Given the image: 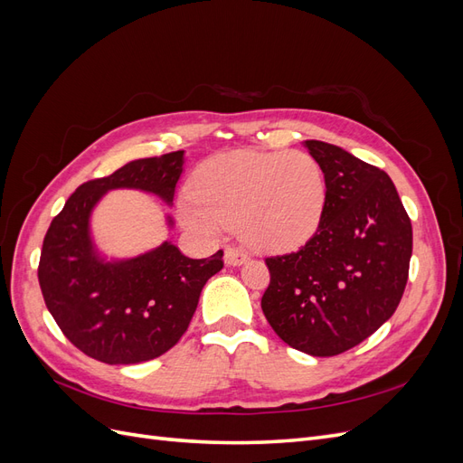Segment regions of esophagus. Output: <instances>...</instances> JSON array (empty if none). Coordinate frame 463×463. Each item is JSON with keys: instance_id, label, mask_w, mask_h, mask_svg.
<instances>
[{"instance_id": "34e87169", "label": "esophagus", "mask_w": 463, "mask_h": 463, "mask_svg": "<svg viewBox=\"0 0 463 463\" xmlns=\"http://www.w3.org/2000/svg\"><path fill=\"white\" fill-rule=\"evenodd\" d=\"M223 259H226L228 264L235 266V264H241L247 260V253L243 249L240 247H233V245H228L226 247V253H223Z\"/></svg>"}]
</instances>
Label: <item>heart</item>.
<instances>
[{"instance_id": "1", "label": "heart", "mask_w": 463, "mask_h": 463, "mask_svg": "<svg viewBox=\"0 0 463 463\" xmlns=\"http://www.w3.org/2000/svg\"><path fill=\"white\" fill-rule=\"evenodd\" d=\"M326 184L318 162L301 150H232L203 162L179 201L184 226L206 237L240 226L259 249H289L320 222Z\"/></svg>"}]
</instances>
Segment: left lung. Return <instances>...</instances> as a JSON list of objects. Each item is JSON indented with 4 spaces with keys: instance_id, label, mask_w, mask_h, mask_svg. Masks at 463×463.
I'll use <instances>...</instances> for the list:
<instances>
[{
    "instance_id": "left-lung-1",
    "label": "left lung",
    "mask_w": 463,
    "mask_h": 463,
    "mask_svg": "<svg viewBox=\"0 0 463 463\" xmlns=\"http://www.w3.org/2000/svg\"><path fill=\"white\" fill-rule=\"evenodd\" d=\"M326 184L318 228L296 253L266 257L260 307L293 349L332 357L394 315L410 276L411 220L381 167L322 141H305Z\"/></svg>"
}]
</instances>
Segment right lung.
Returning <instances> with one entry per match:
<instances>
[{"label": "right lung", "instance_id": "add662e5", "mask_svg": "<svg viewBox=\"0 0 463 463\" xmlns=\"http://www.w3.org/2000/svg\"><path fill=\"white\" fill-rule=\"evenodd\" d=\"M181 170L184 150L125 164L82 184L50 223L38 262L42 296L65 338L96 361L131 365L172 349L208 278L222 270L223 250L189 259L172 243L116 264L92 253L89 216L106 191L143 189L172 203Z\"/></svg>", "mask_w": 463, "mask_h": 463}]
</instances>
